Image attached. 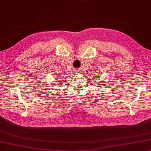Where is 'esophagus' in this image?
I'll return each mask as SVG.
<instances>
[{
  "label": "esophagus",
  "mask_w": 151,
  "mask_h": 151,
  "mask_svg": "<svg viewBox=\"0 0 151 151\" xmlns=\"http://www.w3.org/2000/svg\"><path fill=\"white\" fill-rule=\"evenodd\" d=\"M76 72H79V71H76Z\"/></svg>",
  "instance_id": "esophagus-1"
}]
</instances>
